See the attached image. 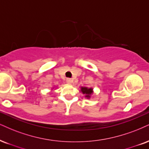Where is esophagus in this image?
Returning a JSON list of instances; mask_svg holds the SVG:
<instances>
[{
	"label": "esophagus",
	"instance_id": "obj_1",
	"mask_svg": "<svg viewBox=\"0 0 149 149\" xmlns=\"http://www.w3.org/2000/svg\"><path fill=\"white\" fill-rule=\"evenodd\" d=\"M66 81H67V83H68V84H72V83L73 80L70 78H67L66 79Z\"/></svg>",
	"mask_w": 149,
	"mask_h": 149
}]
</instances>
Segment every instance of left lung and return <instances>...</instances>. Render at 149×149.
Segmentation results:
<instances>
[{"mask_svg": "<svg viewBox=\"0 0 149 149\" xmlns=\"http://www.w3.org/2000/svg\"><path fill=\"white\" fill-rule=\"evenodd\" d=\"M81 91L82 92L83 94L85 95V97H87L88 99L91 97V95L93 94V88H86V87H81Z\"/></svg>", "mask_w": 149, "mask_h": 149, "instance_id": "1", "label": "left lung"}]
</instances>
